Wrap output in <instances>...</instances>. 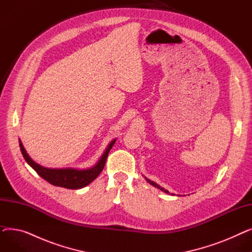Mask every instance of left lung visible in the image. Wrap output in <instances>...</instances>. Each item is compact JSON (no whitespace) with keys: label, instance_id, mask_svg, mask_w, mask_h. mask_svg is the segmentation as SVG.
I'll use <instances>...</instances> for the list:
<instances>
[{"label":"left lung","instance_id":"1","mask_svg":"<svg viewBox=\"0 0 252 252\" xmlns=\"http://www.w3.org/2000/svg\"><path fill=\"white\" fill-rule=\"evenodd\" d=\"M145 179H146V181L150 184V185H152V186H154L155 188H157V189H159V190H161L162 192H164V193H166V194H170V195H175L174 193H169L166 189H164V188H162V187H160L159 186V185H158V184H156L155 182H153V181H151V180H149V179H147L146 177H145Z\"/></svg>","mask_w":252,"mask_h":252}]
</instances>
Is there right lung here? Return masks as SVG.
<instances>
[{"instance_id":"right-lung-1","label":"right lung","mask_w":252,"mask_h":252,"mask_svg":"<svg viewBox=\"0 0 252 252\" xmlns=\"http://www.w3.org/2000/svg\"><path fill=\"white\" fill-rule=\"evenodd\" d=\"M116 139L112 140L109 145L100 157L98 162L92 167L78 169V168H72V167H64V168H49L39 165L38 163L34 162L30 155L26 152V150L23 147V144L19 140V146L21 153L24 157L25 161L28 162L35 171L36 174L42 177L44 180L49 182L50 184L54 185L57 187H62L66 189H82L90 183L94 181L104 168L106 159H107L108 153L112 146L114 145Z\"/></svg>"}]
</instances>
